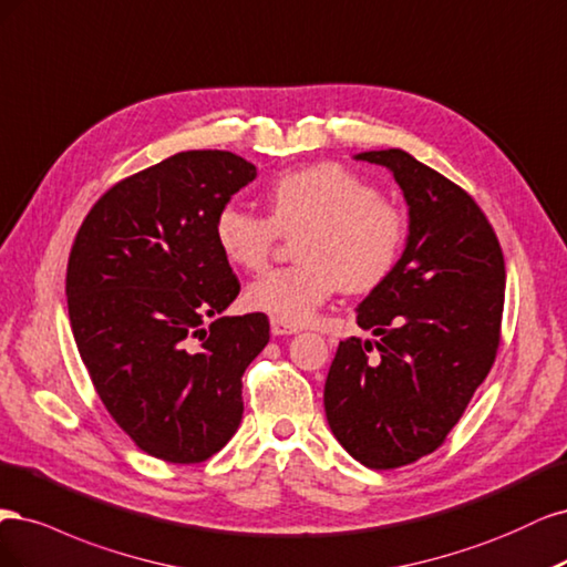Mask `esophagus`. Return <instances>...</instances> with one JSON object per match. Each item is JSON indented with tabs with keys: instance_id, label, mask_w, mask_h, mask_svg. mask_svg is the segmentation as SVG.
<instances>
[{
	"instance_id": "obj_1",
	"label": "esophagus",
	"mask_w": 567,
	"mask_h": 567,
	"mask_svg": "<svg viewBox=\"0 0 567 567\" xmlns=\"http://www.w3.org/2000/svg\"><path fill=\"white\" fill-rule=\"evenodd\" d=\"M270 332H272V337H287V334H297L299 330H297V327L282 322V320L270 318Z\"/></svg>"
}]
</instances>
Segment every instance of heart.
<instances>
[{"mask_svg": "<svg viewBox=\"0 0 567 567\" xmlns=\"http://www.w3.org/2000/svg\"><path fill=\"white\" fill-rule=\"evenodd\" d=\"M268 218L226 205L214 240L243 270H264L278 233L295 235L297 266L272 270L247 289V303L291 327L313 318L337 289L368 295L386 282L408 245V221L368 181L334 162L306 164L270 181Z\"/></svg>", "mask_w": 567, "mask_h": 567, "instance_id": "obj_1", "label": "heart"}]
</instances>
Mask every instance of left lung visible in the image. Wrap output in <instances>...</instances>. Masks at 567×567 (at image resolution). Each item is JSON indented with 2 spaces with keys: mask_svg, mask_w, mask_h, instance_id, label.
I'll use <instances>...</instances> for the list:
<instances>
[{
  "mask_svg": "<svg viewBox=\"0 0 567 567\" xmlns=\"http://www.w3.org/2000/svg\"><path fill=\"white\" fill-rule=\"evenodd\" d=\"M355 159L393 174L410 233L393 276L355 308L377 341L339 343L324 412L353 460L398 468L443 445L495 362L504 254L481 207L443 174L400 148Z\"/></svg>",
  "mask_w": 567,
  "mask_h": 567,
  "instance_id": "1",
  "label": "left lung"
}]
</instances>
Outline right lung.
Wrapping results in <instances>:
<instances>
[{
    "label": "right lung",
    "instance_id": "obj_1",
    "mask_svg": "<svg viewBox=\"0 0 567 567\" xmlns=\"http://www.w3.org/2000/svg\"><path fill=\"white\" fill-rule=\"evenodd\" d=\"M254 178L257 167L228 151L176 153L107 190L70 251L82 362L120 429L164 462H205L230 441L243 374L270 339L264 313L218 318L240 282L214 216Z\"/></svg>",
    "mask_w": 567,
    "mask_h": 567
}]
</instances>
